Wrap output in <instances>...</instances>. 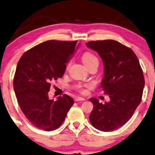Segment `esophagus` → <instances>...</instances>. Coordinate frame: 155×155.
<instances>
[{
  "label": "esophagus",
  "instance_id": "esophagus-1",
  "mask_svg": "<svg viewBox=\"0 0 155 155\" xmlns=\"http://www.w3.org/2000/svg\"><path fill=\"white\" fill-rule=\"evenodd\" d=\"M85 99L83 98H81V97H76L75 99H74V101H85Z\"/></svg>",
  "mask_w": 155,
  "mask_h": 155
}]
</instances>
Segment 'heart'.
<instances>
[{
    "instance_id": "1",
    "label": "heart",
    "mask_w": 155,
    "mask_h": 155,
    "mask_svg": "<svg viewBox=\"0 0 155 155\" xmlns=\"http://www.w3.org/2000/svg\"><path fill=\"white\" fill-rule=\"evenodd\" d=\"M82 60L84 64H85V66L87 67L91 64H92L93 62H98V59L95 56V54H93V53L90 52V51H85L83 53V54L82 55ZM89 85H78L77 88L78 91L81 93H85L86 92V90L85 87H89Z\"/></svg>"
}]
</instances>
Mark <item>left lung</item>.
I'll return each mask as SVG.
<instances>
[{
	"label": "left lung",
	"mask_w": 155,
	"mask_h": 155,
	"mask_svg": "<svg viewBox=\"0 0 155 155\" xmlns=\"http://www.w3.org/2000/svg\"><path fill=\"white\" fill-rule=\"evenodd\" d=\"M86 45L102 59L104 77L101 86L110 99L103 104L97 98H90L93 109L89 120L98 130H116L129 121L142 101V69L132 49L115 40L91 41Z\"/></svg>",
	"instance_id": "obj_1"
}]
</instances>
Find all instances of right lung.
<instances>
[{"label":"right lung","mask_w":155,"mask_h":155,"mask_svg":"<svg viewBox=\"0 0 155 155\" xmlns=\"http://www.w3.org/2000/svg\"><path fill=\"white\" fill-rule=\"evenodd\" d=\"M78 41L49 40L26 51L17 64L13 88L22 112L32 125L52 131L62 125L74 104L64 94L56 101L48 98L51 81L62 78Z\"/></svg>","instance_id":"1"}]
</instances>
